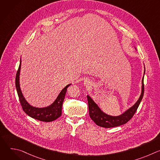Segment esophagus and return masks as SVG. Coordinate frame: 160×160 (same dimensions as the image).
Masks as SVG:
<instances>
[{
    "label": "esophagus",
    "instance_id": "1",
    "mask_svg": "<svg viewBox=\"0 0 160 160\" xmlns=\"http://www.w3.org/2000/svg\"><path fill=\"white\" fill-rule=\"evenodd\" d=\"M90 83H91V82H90V81L89 80H88V79H86L85 81H84V84H85V85H90Z\"/></svg>",
    "mask_w": 160,
    "mask_h": 160
}]
</instances>
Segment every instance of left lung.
Wrapping results in <instances>:
<instances>
[{
	"label": "left lung",
	"mask_w": 160,
	"mask_h": 160,
	"mask_svg": "<svg viewBox=\"0 0 160 160\" xmlns=\"http://www.w3.org/2000/svg\"><path fill=\"white\" fill-rule=\"evenodd\" d=\"M144 78L142 79V93L141 95L135 105L130 108L128 110L125 112L122 115L118 117H111L104 113L88 96H87L89 116L98 126L104 128H111L122 125L127 123L134 115L137 109H138L141 101L144 96Z\"/></svg>",
	"instance_id": "obj_1"
}]
</instances>
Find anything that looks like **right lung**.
<instances>
[{
    "mask_svg": "<svg viewBox=\"0 0 160 160\" xmlns=\"http://www.w3.org/2000/svg\"><path fill=\"white\" fill-rule=\"evenodd\" d=\"M21 68V61L18 68V70L17 71L16 75V79H15V84L17 90L18 95L19 97V102L21 105V107L27 113L28 116L30 117L42 121L44 122H50L54 121L61 117L62 113V104L63 101L64 99V96L66 92V90L68 87H69L71 84H68L66 85L60 92L58 97L54 102L52 104L49 106V107L44 108H34L30 106L25 99L23 96H22L21 91L19 87V72Z\"/></svg>",
    "mask_w": 160,
    "mask_h": 160,
    "instance_id": "1",
    "label": "right lung"
}]
</instances>
